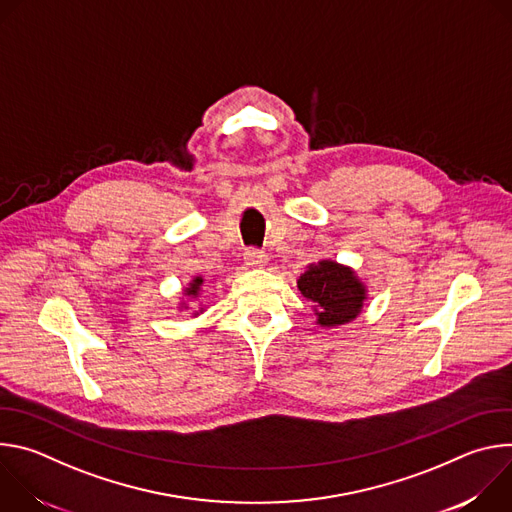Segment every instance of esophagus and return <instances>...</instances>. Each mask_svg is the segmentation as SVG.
I'll return each instance as SVG.
<instances>
[{
	"mask_svg": "<svg viewBox=\"0 0 512 512\" xmlns=\"http://www.w3.org/2000/svg\"><path fill=\"white\" fill-rule=\"evenodd\" d=\"M245 263L249 267H263L267 263V255H265V251H259V249H247Z\"/></svg>",
	"mask_w": 512,
	"mask_h": 512,
	"instance_id": "34e87169",
	"label": "esophagus"
}]
</instances>
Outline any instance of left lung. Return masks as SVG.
Here are the masks:
<instances>
[{
	"label": "left lung",
	"mask_w": 512,
	"mask_h": 512,
	"mask_svg": "<svg viewBox=\"0 0 512 512\" xmlns=\"http://www.w3.org/2000/svg\"><path fill=\"white\" fill-rule=\"evenodd\" d=\"M298 287L302 296L314 304V312L322 328H336L352 322L367 300V287L356 273L330 259L312 263L300 275Z\"/></svg>",
	"instance_id": "obj_1"
}]
</instances>
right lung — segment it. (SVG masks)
Listing matches in <instances>:
<instances>
[{
    "instance_id": "add662e5",
    "label": "right lung",
    "mask_w": 512,
    "mask_h": 512,
    "mask_svg": "<svg viewBox=\"0 0 512 512\" xmlns=\"http://www.w3.org/2000/svg\"><path fill=\"white\" fill-rule=\"evenodd\" d=\"M202 283H204V279L198 275V277H194L190 283H188V287L184 289V294H186V298H198L200 296V289H202ZM184 306V304H182ZM202 312V308L198 310V312H194V316H198Z\"/></svg>"
}]
</instances>
